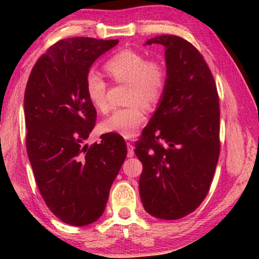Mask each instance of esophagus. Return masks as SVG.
Instances as JSON below:
<instances>
[{
	"label": "esophagus",
	"mask_w": 259,
	"mask_h": 259,
	"mask_svg": "<svg viewBox=\"0 0 259 259\" xmlns=\"http://www.w3.org/2000/svg\"><path fill=\"white\" fill-rule=\"evenodd\" d=\"M126 147H128V157H133L135 154V147L131 143H126Z\"/></svg>",
	"instance_id": "1"
}]
</instances>
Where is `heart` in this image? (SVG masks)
<instances>
[{"instance_id": "obj_1", "label": "heart", "mask_w": 259, "mask_h": 259, "mask_svg": "<svg viewBox=\"0 0 259 259\" xmlns=\"http://www.w3.org/2000/svg\"><path fill=\"white\" fill-rule=\"evenodd\" d=\"M104 68L117 84H128L126 103L104 121L105 130L130 138L146 120L144 104L152 107L160 102L168 85L169 69L164 60L147 57L134 49H123L112 56ZM108 85L99 73L89 71L85 76V91L90 103L100 112H107Z\"/></svg>"}]
</instances>
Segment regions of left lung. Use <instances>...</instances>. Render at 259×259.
I'll return each mask as SVG.
<instances>
[{"mask_svg":"<svg viewBox=\"0 0 259 259\" xmlns=\"http://www.w3.org/2000/svg\"><path fill=\"white\" fill-rule=\"evenodd\" d=\"M165 47L168 85L140 138V199L160 219L187 216L203 202L221 152L219 97L211 71L196 48L177 35L147 41Z\"/></svg>","mask_w":259,"mask_h":259,"instance_id":"1","label":"left lung"}]
</instances>
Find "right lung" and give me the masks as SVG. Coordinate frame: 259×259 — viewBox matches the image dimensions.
<instances>
[{"label":"right lung","mask_w":259,"mask_h":259,"mask_svg":"<svg viewBox=\"0 0 259 259\" xmlns=\"http://www.w3.org/2000/svg\"><path fill=\"white\" fill-rule=\"evenodd\" d=\"M117 43L82 36L56 42L35 63L26 84V150L35 181L48 208L68 225H89L102 216L126 156L117 134L84 145L97 120L87 96V73Z\"/></svg>","instance_id":"add662e5"}]
</instances>
